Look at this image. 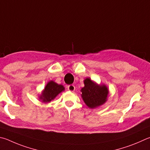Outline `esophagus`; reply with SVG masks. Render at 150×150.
Listing matches in <instances>:
<instances>
[{
    "label": "esophagus",
    "instance_id": "1",
    "mask_svg": "<svg viewBox=\"0 0 150 150\" xmlns=\"http://www.w3.org/2000/svg\"><path fill=\"white\" fill-rule=\"evenodd\" d=\"M67 89H68V91H69L71 92H73V91H75V87L74 85H73V84H71V85H69L67 86Z\"/></svg>",
    "mask_w": 150,
    "mask_h": 150
}]
</instances>
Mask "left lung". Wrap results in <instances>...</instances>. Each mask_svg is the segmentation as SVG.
Returning <instances> with one entry per match:
<instances>
[{
	"instance_id": "obj_1",
	"label": "left lung",
	"mask_w": 150,
	"mask_h": 150,
	"mask_svg": "<svg viewBox=\"0 0 150 150\" xmlns=\"http://www.w3.org/2000/svg\"><path fill=\"white\" fill-rule=\"evenodd\" d=\"M84 84L81 90V97L89 108H96L107 102L109 90L105 84H98L90 78L84 80Z\"/></svg>"
}]
</instances>
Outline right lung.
Masks as SVG:
<instances>
[{
    "instance_id": "right-lung-1",
    "label": "right lung",
    "mask_w": 150,
    "mask_h": 150,
    "mask_svg": "<svg viewBox=\"0 0 150 150\" xmlns=\"http://www.w3.org/2000/svg\"><path fill=\"white\" fill-rule=\"evenodd\" d=\"M65 91L64 86L62 84H59L54 81H50L46 84L45 88L42 90L41 94L39 96V98L42 102H50L55 98Z\"/></svg>"
}]
</instances>
